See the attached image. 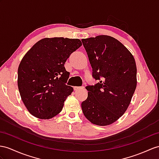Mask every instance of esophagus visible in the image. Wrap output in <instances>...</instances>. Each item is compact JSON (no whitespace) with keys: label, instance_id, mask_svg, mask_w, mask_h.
<instances>
[{"label":"esophagus","instance_id":"1","mask_svg":"<svg viewBox=\"0 0 159 159\" xmlns=\"http://www.w3.org/2000/svg\"><path fill=\"white\" fill-rule=\"evenodd\" d=\"M84 87H78V86H75L74 88H73V89H74V90H80V89H83Z\"/></svg>","mask_w":159,"mask_h":159}]
</instances>
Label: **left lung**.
Returning <instances> with one entry per match:
<instances>
[{
  "instance_id": "left-lung-1",
  "label": "left lung",
  "mask_w": 159,
  "mask_h": 159,
  "mask_svg": "<svg viewBox=\"0 0 159 159\" xmlns=\"http://www.w3.org/2000/svg\"><path fill=\"white\" fill-rule=\"evenodd\" d=\"M92 76L99 82L86 87L88 98L82 103L83 113L100 126L115 122L128 108L137 86V68L129 50L107 35L82 39Z\"/></svg>"
}]
</instances>
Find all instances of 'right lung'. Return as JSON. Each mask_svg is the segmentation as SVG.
I'll list each match as a JSON object with an SVG mask.
<instances>
[{"instance_id":"right-lung-1","label":"right lung","mask_w":159,"mask_h":159,"mask_svg":"<svg viewBox=\"0 0 159 159\" xmlns=\"http://www.w3.org/2000/svg\"><path fill=\"white\" fill-rule=\"evenodd\" d=\"M82 45L79 39L45 38L23 57L18 67V88L24 105L34 117L49 119L63 109L65 100L73 91L65 84L69 73L64 65Z\"/></svg>"}]
</instances>
